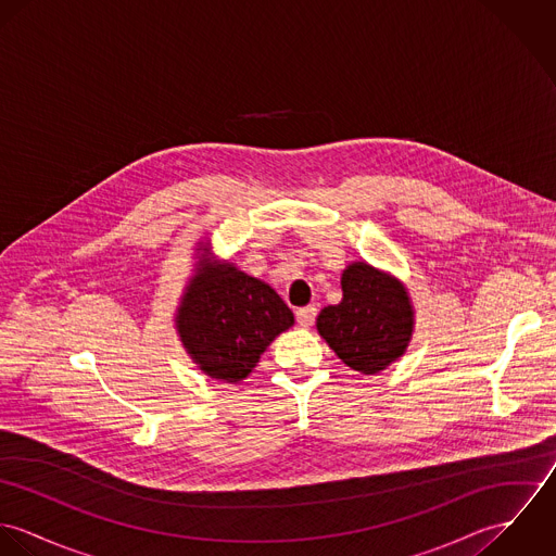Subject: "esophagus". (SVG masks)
Instances as JSON below:
<instances>
[{
	"label": "esophagus",
	"instance_id": "esophagus-1",
	"mask_svg": "<svg viewBox=\"0 0 556 556\" xmlns=\"http://www.w3.org/2000/svg\"><path fill=\"white\" fill-rule=\"evenodd\" d=\"M295 317H298L300 325L311 327V325L315 323V318H317V306H304V308H300V311L295 313Z\"/></svg>",
	"mask_w": 556,
	"mask_h": 556
}]
</instances>
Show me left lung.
Returning <instances> with one entry per match:
<instances>
[{
  "label": "left lung",
  "instance_id": "obj_1",
  "mask_svg": "<svg viewBox=\"0 0 556 556\" xmlns=\"http://www.w3.org/2000/svg\"><path fill=\"white\" fill-rule=\"evenodd\" d=\"M317 329L349 368L377 375L410 340L413 311L406 289L368 263H353L342 274V302L320 311Z\"/></svg>",
  "mask_w": 556,
  "mask_h": 556
}]
</instances>
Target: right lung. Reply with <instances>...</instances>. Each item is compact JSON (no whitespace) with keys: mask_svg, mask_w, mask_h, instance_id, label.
Wrapping results in <instances>:
<instances>
[{"mask_svg":"<svg viewBox=\"0 0 556 556\" xmlns=\"http://www.w3.org/2000/svg\"><path fill=\"white\" fill-rule=\"evenodd\" d=\"M186 291L177 315L181 342L212 379H245L269 342L293 325L291 308L269 285L229 263H205Z\"/></svg>","mask_w":556,"mask_h":556,"instance_id":"1","label":"right lung"}]
</instances>
